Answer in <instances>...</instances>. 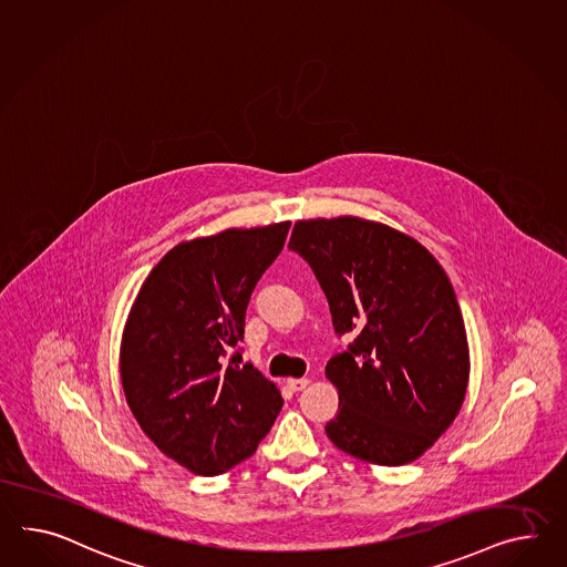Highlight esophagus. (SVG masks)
I'll use <instances>...</instances> for the list:
<instances>
[{
  "label": "esophagus",
  "mask_w": 567,
  "mask_h": 567,
  "mask_svg": "<svg viewBox=\"0 0 567 567\" xmlns=\"http://www.w3.org/2000/svg\"><path fill=\"white\" fill-rule=\"evenodd\" d=\"M286 384H288L290 391H305L306 386L310 384V380L308 378H288Z\"/></svg>",
  "instance_id": "1"
}]
</instances>
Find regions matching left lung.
<instances>
[{
    "instance_id": "8db88e82",
    "label": "left lung",
    "mask_w": 567,
    "mask_h": 567,
    "mask_svg": "<svg viewBox=\"0 0 567 567\" xmlns=\"http://www.w3.org/2000/svg\"><path fill=\"white\" fill-rule=\"evenodd\" d=\"M290 248L319 279L337 334L353 337L324 370L339 394L327 436L365 463H413L451 427L468 386L446 271L413 236L358 216L298 219Z\"/></svg>"
}]
</instances>
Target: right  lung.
I'll return each mask as SVG.
<instances>
[{
  "instance_id": "obj_1",
  "label": "right lung",
  "mask_w": 567,
  "mask_h": 567,
  "mask_svg": "<svg viewBox=\"0 0 567 567\" xmlns=\"http://www.w3.org/2000/svg\"><path fill=\"white\" fill-rule=\"evenodd\" d=\"M290 221L228 228L171 248L137 291L118 372L131 413L162 454L195 475L252 456L284 405L276 382L240 353L250 293L281 252Z\"/></svg>"
}]
</instances>
